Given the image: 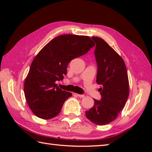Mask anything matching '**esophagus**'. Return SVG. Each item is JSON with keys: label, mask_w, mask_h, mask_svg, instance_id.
Wrapping results in <instances>:
<instances>
[{"label": "esophagus", "mask_w": 152, "mask_h": 152, "mask_svg": "<svg viewBox=\"0 0 152 152\" xmlns=\"http://www.w3.org/2000/svg\"><path fill=\"white\" fill-rule=\"evenodd\" d=\"M74 94L76 95L77 96H78L80 98H84V94H76V93H75Z\"/></svg>", "instance_id": "1"}]
</instances>
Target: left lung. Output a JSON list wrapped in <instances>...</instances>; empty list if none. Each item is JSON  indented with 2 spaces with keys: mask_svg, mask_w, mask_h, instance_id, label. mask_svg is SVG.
I'll return each instance as SVG.
<instances>
[{
  "mask_svg": "<svg viewBox=\"0 0 152 152\" xmlns=\"http://www.w3.org/2000/svg\"><path fill=\"white\" fill-rule=\"evenodd\" d=\"M94 55L97 63L96 82L101 99H94V104L86 111V117L98 125L114 121L124 108L129 94L127 68L122 58L107 42L97 37Z\"/></svg>",
  "mask_w": 152,
  "mask_h": 152,
  "instance_id": "8db88e82",
  "label": "left lung"
}]
</instances>
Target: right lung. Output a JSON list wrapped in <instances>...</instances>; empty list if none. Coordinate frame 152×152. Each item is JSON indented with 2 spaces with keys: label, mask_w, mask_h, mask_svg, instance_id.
Segmentation results:
<instances>
[{
  "label": "right lung",
  "mask_w": 152,
  "mask_h": 152,
  "mask_svg": "<svg viewBox=\"0 0 152 152\" xmlns=\"http://www.w3.org/2000/svg\"><path fill=\"white\" fill-rule=\"evenodd\" d=\"M94 45L88 36L62 35L37 53L24 82L25 99L35 115L50 119L60 113L72 93L60 89L56 82L63 80L72 60L85 54Z\"/></svg>",
  "instance_id": "right-lung-1"
}]
</instances>
